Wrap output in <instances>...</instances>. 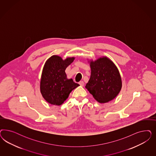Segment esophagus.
Returning <instances> with one entry per match:
<instances>
[{
	"label": "esophagus",
	"mask_w": 156,
	"mask_h": 156,
	"mask_svg": "<svg viewBox=\"0 0 156 156\" xmlns=\"http://www.w3.org/2000/svg\"><path fill=\"white\" fill-rule=\"evenodd\" d=\"M79 84H80L81 86L83 87L84 85V81H81L79 82Z\"/></svg>",
	"instance_id": "esophagus-1"
}]
</instances>
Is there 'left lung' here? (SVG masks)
<instances>
[{
	"mask_svg": "<svg viewBox=\"0 0 156 156\" xmlns=\"http://www.w3.org/2000/svg\"><path fill=\"white\" fill-rule=\"evenodd\" d=\"M90 79L86 88L96 101L105 103L115 98L122 86L121 75L115 64L106 56L88 60Z\"/></svg>",
	"mask_w": 156,
	"mask_h": 156,
	"instance_id": "1",
	"label": "left lung"
}]
</instances>
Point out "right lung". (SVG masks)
I'll return each instance as SVG.
<instances>
[{"label": "right lung", "instance_id": "1", "mask_svg": "<svg viewBox=\"0 0 156 156\" xmlns=\"http://www.w3.org/2000/svg\"><path fill=\"white\" fill-rule=\"evenodd\" d=\"M75 58L71 57L63 60L59 55H53L46 61L41 78L40 92L48 103L60 106L72 90L80 86L72 79H68L65 72Z\"/></svg>", "mask_w": 156, "mask_h": 156}]
</instances>
